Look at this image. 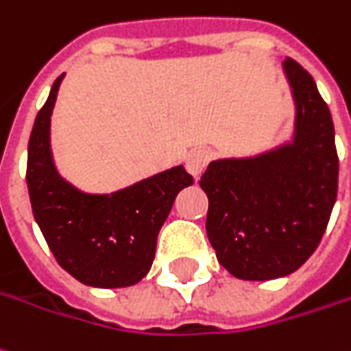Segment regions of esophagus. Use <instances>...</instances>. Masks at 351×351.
<instances>
[{
  "label": "esophagus",
  "mask_w": 351,
  "mask_h": 351,
  "mask_svg": "<svg viewBox=\"0 0 351 351\" xmlns=\"http://www.w3.org/2000/svg\"><path fill=\"white\" fill-rule=\"evenodd\" d=\"M209 159H211V154L207 149H192L186 156V169H188V173L194 176V178H197V176L204 173V169L209 163Z\"/></svg>",
  "instance_id": "obj_1"
}]
</instances>
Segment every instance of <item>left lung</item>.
I'll return each mask as SVG.
<instances>
[{
	"mask_svg": "<svg viewBox=\"0 0 351 351\" xmlns=\"http://www.w3.org/2000/svg\"><path fill=\"white\" fill-rule=\"evenodd\" d=\"M295 104L292 142L254 157L211 161L199 186L219 263L242 280L294 273L317 250L338 192L335 125L313 76L282 63Z\"/></svg>",
	"mask_w": 351,
	"mask_h": 351,
	"instance_id": "8db88e82",
	"label": "left lung"
}]
</instances>
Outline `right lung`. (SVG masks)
<instances>
[{
	"mask_svg": "<svg viewBox=\"0 0 351 351\" xmlns=\"http://www.w3.org/2000/svg\"><path fill=\"white\" fill-rule=\"evenodd\" d=\"M63 76L51 86L28 140L32 213L57 263L76 280L95 288L132 286L149 273L157 234L176 194L194 178L178 165L113 194H86L66 182L57 173L49 145L51 111Z\"/></svg>",
	"mask_w": 351,
	"mask_h": 351,
	"instance_id": "obj_1",
	"label": "right lung"
}]
</instances>
